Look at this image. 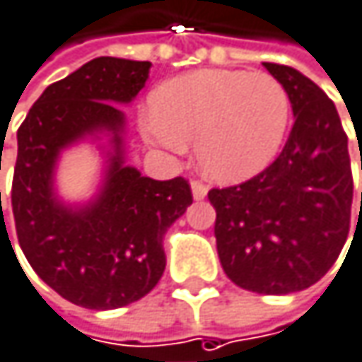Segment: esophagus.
<instances>
[{"mask_svg": "<svg viewBox=\"0 0 362 362\" xmlns=\"http://www.w3.org/2000/svg\"><path fill=\"white\" fill-rule=\"evenodd\" d=\"M190 188H192V197L194 201H203L207 197V186L201 180H192L190 182Z\"/></svg>", "mask_w": 362, "mask_h": 362, "instance_id": "1", "label": "esophagus"}]
</instances>
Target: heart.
I'll return each mask as SVG.
<instances>
[{"label": "heart", "instance_id": "1", "mask_svg": "<svg viewBox=\"0 0 362 362\" xmlns=\"http://www.w3.org/2000/svg\"><path fill=\"white\" fill-rule=\"evenodd\" d=\"M153 119L145 139L182 153L194 141L201 170L219 182H240L265 170L278 155L290 97L267 72L199 70L163 83L151 97Z\"/></svg>", "mask_w": 362, "mask_h": 362}]
</instances>
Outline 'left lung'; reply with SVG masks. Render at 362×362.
Instances as JSON below:
<instances>
[{"instance_id": "8db88e82", "label": "left lung", "mask_w": 362, "mask_h": 362, "mask_svg": "<svg viewBox=\"0 0 362 362\" xmlns=\"http://www.w3.org/2000/svg\"><path fill=\"white\" fill-rule=\"evenodd\" d=\"M288 90L294 126L276 161L250 180L211 188L226 276L259 294H290L340 257L352 207V170L334 101L298 70L263 62Z\"/></svg>"}]
</instances>
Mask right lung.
Segmentation results:
<instances>
[{
  "label": "right lung",
  "mask_w": 362,
  "mask_h": 362,
  "mask_svg": "<svg viewBox=\"0 0 362 362\" xmlns=\"http://www.w3.org/2000/svg\"><path fill=\"white\" fill-rule=\"evenodd\" d=\"M148 68L151 62L95 57L49 84L18 128V243L37 276L84 309H117L148 294L165 269L163 234L192 203L186 178L153 180L124 165V114L115 103L139 95ZM101 129L112 132L116 148L106 184L93 204L72 210L52 192L57 155Z\"/></svg>",
  "instance_id": "add662e5"
}]
</instances>
